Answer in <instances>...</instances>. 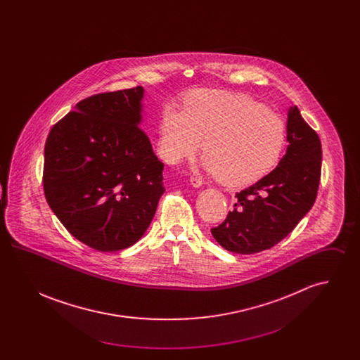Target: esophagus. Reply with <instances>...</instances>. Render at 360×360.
I'll list each match as a JSON object with an SVG mask.
<instances>
[{
    "mask_svg": "<svg viewBox=\"0 0 360 360\" xmlns=\"http://www.w3.org/2000/svg\"><path fill=\"white\" fill-rule=\"evenodd\" d=\"M190 184L193 185V188H201L202 186V179H200L197 176H190Z\"/></svg>",
    "mask_w": 360,
    "mask_h": 360,
    "instance_id": "esophagus-1",
    "label": "esophagus"
}]
</instances>
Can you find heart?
<instances>
[{"mask_svg": "<svg viewBox=\"0 0 360 360\" xmlns=\"http://www.w3.org/2000/svg\"><path fill=\"white\" fill-rule=\"evenodd\" d=\"M205 169L225 186L250 185L278 165L286 125L266 106L241 94L195 90L184 112L167 108L160 121V150L178 165L200 151Z\"/></svg>", "mask_w": 360, "mask_h": 360, "instance_id": "obj_1", "label": "heart"}]
</instances>
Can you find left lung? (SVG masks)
<instances>
[{
    "label": "left lung",
    "instance_id": "left-lung-1",
    "mask_svg": "<svg viewBox=\"0 0 360 360\" xmlns=\"http://www.w3.org/2000/svg\"><path fill=\"white\" fill-rule=\"evenodd\" d=\"M288 150L273 172L236 193L238 202L210 232L225 250L250 255L285 239L311 209L321 176V141L297 106L288 112Z\"/></svg>",
    "mask_w": 360,
    "mask_h": 360
}]
</instances>
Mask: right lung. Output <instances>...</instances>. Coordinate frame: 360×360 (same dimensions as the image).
<instances>
[{
    "mask_svg": "<svg viewBox=\"0 0 360 360\" xmlns=\"http://www.w3.org/2000/svg\"><path fill=\"white\" fill-rule=\"evenodd\" d=\"M143 96L136 86L87 97L46 140V200L70 233L97 251L135 244L165 193V165L139 127Z\"/></svg>",
    "mask_w": 360,
    "mask_h": 360,
    "instance_id": "1",
    "label": "right lung"
}]
</instances>
